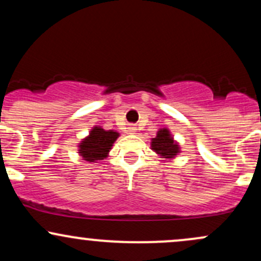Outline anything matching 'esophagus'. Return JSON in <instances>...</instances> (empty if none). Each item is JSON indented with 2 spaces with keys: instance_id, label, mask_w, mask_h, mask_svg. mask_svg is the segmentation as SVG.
<instances>
[{
  "instance_id": "obj_1",
  "label": "esophagus",
  "mask_w": 261,
  "mask_h": 261,
  "mask_svg": "<svg viewBox=\"0 0 261 261\" xmlns=\"http://www.w3.org/2000/svg\"><path fill=\"white\" fill-rule=\"evenodd\" d=\"M128 131H130L131 134H135L137 131V128L136 126H134V125H130V126H128Z\"/></svg>"
}]
</instances>
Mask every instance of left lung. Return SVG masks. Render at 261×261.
Listing matches in <instances>:
<instances>
[{
	"instance_id": "1",
	"label": "left lung",
	"mask_w": 261,
	"mask_h": 261,
	"mask_svg": "<svg viewBox=\"0 0 261 261\" xmlns=\"http://www.w3.org/2000/svg\"><path fill=\"white\" fill-rule=\"evenodd\" d=\"M152 149L158 154L166 158H173L179 152L178 145L173 141L169 131L167 128H162L157 133V137L152 140Z\"/></svg>"
}]
</instances>
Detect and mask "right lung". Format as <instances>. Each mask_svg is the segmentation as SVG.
Instances as JSON below:
<instances>
[{"mask_svg": "<svg viewBox=\"0 0 261 261\" xmlns=\"http://www.w3.org/2000/svg\"><path fill=\"white\" fill-rule=\"evenodd\" d=\"M119 137L115 131H106L104 128L95 126L87 137L81 142L80 154L87 162L101 161L108 155L113 143Z\"/></svg>", "mask_w": 261, "mask_h": 261, "instance_id": "add662e5", "label": "right lung"}]
</instances>
